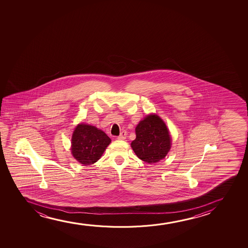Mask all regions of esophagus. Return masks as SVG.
<instances>
[{"label": "esophagus", "mask_w": 248, "mask_h": 248, "mask_svg": "<svg viewBox=\"0 0 248 248\" xmlns=\"http://www.w3.org/2000/svg\"><path fill=\"white\" fill-rule=\"evenodd\" d=\"M127 136V132L125 130H123L122 132L120 133V135L118 136V139L119 140H124Z\"/></svg>", "instance_id": "esophagus-1"}]
</instances>
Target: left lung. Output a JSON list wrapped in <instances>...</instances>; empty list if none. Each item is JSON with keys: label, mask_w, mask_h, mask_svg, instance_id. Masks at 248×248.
I'll return each instance as SVG.
<instances>
[{"label": "left lung", "mask_w": 248, "mask_h": 248, "mask_svg": "<svg viewBox=\"0 0 248 248\" xmlns=\"http://www.w3.org/2000/svg\"><path fill=\"white\" fill-rule=\"evenodd\" d=\"M136 140L131 142V147L136 156L144 162L157 163L170 152V132L159 116L150 114L140 121L136 126Z\"/></svg>", "instance_id": "left-lung-1"}]
</instances>
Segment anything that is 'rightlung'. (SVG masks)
<instances>
[{
	"label": "right lung",
	"mask_w": 248,
	"mask_h": 248,
	"mask_svg": "<svg viewBox=\"0 0 248 248\" xmlns=\"http://www.w3.org/2000/svg\"><path fill=\"white\" fill-rule=\"evenodd\" d=\"M111 139L95 126L79 124L72 136L71 151L78 163L85 166L97 162Z\"/></svg>",
	"instance_id": "right-lung-1"
}]
</instances>
